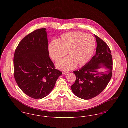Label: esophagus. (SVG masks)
I'll return each instance as SVG.
<instances>
[{"mask_svg": "<svg viewBox=\"0 0 128 128\" xmlns=\"http://www.w3.org/2000/svg\"><path fill=\"white\" fill-rule=\"evenodd\" d=\"M68 73V72H63V74H67Z\"/></svg>", "mask_w": 128, "mask_h": 128, "instance_id": "obj_1", "label": "esophagus"}]
</instances>
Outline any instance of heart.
<instances>
[{"mask_svg":"<svg viewBox=\"0 0 128 128\" xmlns=\"http://www.w3.org/2000/svg\"><path fill=\"white\" fill-rule=\"evenodd\" d=\"M96 47V41L90 34L80 32L63 34L58 41L53 40L49 43V54L56 62L60 61L66 54L68 56L56 67L63 70H70L77 66H83L91 58Z\"/></svg>","mask_w":128,"mask_h":128,"instance_id":"heart-1","label":"heart"}]
</instances>
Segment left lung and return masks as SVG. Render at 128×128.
<instances>
[{
	"instance_id": "8db88e82",
	"label": "left lung",
	"mask_w": 128,
	"mask_h": 128,
	"mask_svg": "<svg viewBox=\"0 0 128 128\" xmlns=\"http://www.w3.org/2000/svg\"><path fill=\"white\" fill-rule=\"evenodd\" d=\"M96 39V54L91 60L79 70L73 72L76 76L71 86L73 94L78 98L89 100L98 96L108 84L112 75L113 61L108 46L94 34ZM104 68V72L100 70Z\"/></svg>"
}]
</instances>
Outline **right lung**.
Returning a JSON list of instances; mask_svg holds the SVG:
<instances>
[{
	"mask_svg": "<svg viewBox=\"0 0 128 128\" xmlns=\"http://www.w3.org/2000/svg\"><path fill=\"white\" fill-rule=\"evenodd\" d=\"M46 30L38 29L25 37L14 56L17 84L26 95L36 99L48 96L62 74L50 58Z\"/></svg>",
	"mask_w": 128,
	"mask_h": 128,
	"instance_id": "1",
	"label": "right lung"
}]
</instances>
